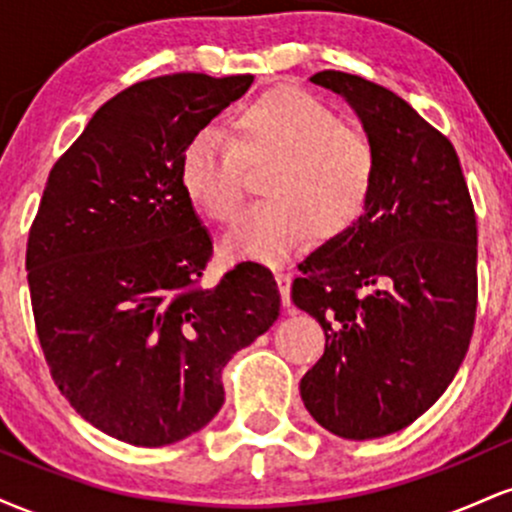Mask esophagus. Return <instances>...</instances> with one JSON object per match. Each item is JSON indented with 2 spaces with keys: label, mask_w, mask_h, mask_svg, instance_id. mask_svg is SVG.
Returning <instances> with one entry per match:
<instances>
[{
  "label": "esophagus",
  "mask_w": 512,
  "mask_h": 512,
  "mask_svg": "<svg viewBox=\"0 0 512 512\" xmlns=\"http://www.w3.org/2000/svg\"><path fill=\"white\" fill-rule=\"evenodd\" d=\"M274 279H276V286H279L281 301H284V305H289L291 303V274L284 272V269H276Z\"/></svg>",
  "instance_id": "1"
}]
</instances>
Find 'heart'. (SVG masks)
I'll list each match as a JSON object with an SVG mask.
<instances>
[{"label":"heart","instance_id":"heart-1","mask_svg":"<svg viewBox=\"0 0 512 512\" xmlns=\"http://www.w3.org/2000/svg\"><path fill=\"white\" fill-rule=\"evenodd\" d=\"M264 166L267 202L252 207L223 243L240 260L274 264L313 236L342 238L368 211L378 180V154L366 134L342 127L310 93L279 86L240 105L228 137L197 132L180 156V182L202 214L231 223L245 202V168Z\"/></svg>","mask_w":512,"mask_h":512}]
</instances>
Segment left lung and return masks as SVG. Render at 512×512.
<instances>
[{
    "instance_id": "8db88e82",
    "label": "left lung",
    "mask_w": 512,
    "mask_h": 512,
    "mask_svg": "<svg viewBox=\"0 0 512 512\" xmlns=\"http://www.w3.org/2000/svg\"><path fill=\"white\" fill-rule=\"evenodd\" d=\"M339 93L378 154L363 219L298 264L296 308L325 330L301 380L305 409L346 440L419 419L460 370L477 317V214L448 137L356 74L310 76Z\"/></svg>"
}]
</instances>
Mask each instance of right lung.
Listing matches in <instances>:
<instances>
[{
    "mask_svg": "<svg viewBox=\"0 0 512 512\" xmlns=\"http://www.w3.org/2000/svg\"><path fill=\"white\" fill-rule=\"evenodd\" d=\"M250 74H168L110 98L50 170L26 269L40 346L98 431L158 448L204 428L221 370L279 317L267 267L202 286L211 238L180 182L187 142L248 91Z\"/></svg>",
    "mask_w": 512,
    "mask_h": 512,
    "instance_id": "1",
    "label": "right lung"
}]
</instances>
